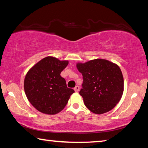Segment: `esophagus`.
<instances>
[{"mask_svg": "<svg viewBox=\"0 0 148 148\" xmlns=\"http://www.w3.org/2000/svg\"><path fill=\"white\" fill-rule=\"evenodd\" d=\"M74 91H76V92H78L79 91V86H76V87H74Z\"/></svg>", "mask_w": 148, "mask_h": 148, "instance_id": "1", "label": "esophagus"}]
</instances>
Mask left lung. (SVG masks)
<instances>
[{
	"instance_id": "1",
	"label": "left lung",
	"mask_w": 148,
	"mask_h": 148,
	"mask_svg": "<svg viewBox=\"0 0 148 148\" xmlns=\"http://www.w3.org/2000/svg\"><path fill=\"white\" fill-rule=\"evenodd\" d=\"M83 76L79 95L90 111L102 114L113 109L121 99L124 89L123 77L117 64L97 59L77 63Z\"/></svg>"
}]
</instances>
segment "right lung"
Listing matches in <instances>:
<instances>
[{"mask_svg": "<svg viewBox=\"0 0 148 148\" xmlns=\"http://www.w3.org/2000/svg\"><path fill=\"white\" fill-rule=\"evenodd\" d=\"M69 62L47 57L32 66L26 74L24 89L29 101L44 114L59 113L66 106L74 89L66 86L61 72Z\"/></svg>", "mask_w": 148, "mask_h": 148, "instance_id": "1", "label": "right lung"}]
</instances>
